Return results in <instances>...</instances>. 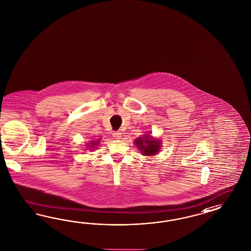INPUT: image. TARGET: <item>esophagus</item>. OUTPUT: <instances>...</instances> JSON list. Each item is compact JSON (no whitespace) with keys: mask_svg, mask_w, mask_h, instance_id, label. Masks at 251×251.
<instances>
[{"mask_svg":"<svg viewBox=\"0 0 251 251\" xmlns=\"http://www.w3.org/2000/svg\"><path fill=\"white\" fill-rule=\"evenodd\" d=\"M113 136H114V138H115V139H121V137H122V133H121V132H119V131H117V132H114V133H113Z\"/></svg>","mask_w":251,"mask_h":251,"instance_id":"34e87169","label":"esophagus"}]
</instances>
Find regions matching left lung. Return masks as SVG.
Listing matches in <instances>:
<instances>
[{"label":"left lung","instance_id":"8db88e82","mask_svg":"<svg viewBox=\"0 0 251 251\" xmlns=\"http://www.w3.org/2000/svg\"><path fill=\"white\" fill-rule=\"evenodd\" d=\"M137 149L140 151L144 156H153L159 152L161 148V143L159 139H155L153 136L144 135L139 136L135 140Z\"/></svg>","mask_w":251,"mask_h":251}]
</instances>
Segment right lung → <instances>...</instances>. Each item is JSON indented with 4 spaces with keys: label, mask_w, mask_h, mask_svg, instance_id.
<instances>
[{
    "label": "right lung",
    "mask_w": 251,
    "mask_h": 251,
    "mask_svg": "<svg viewBox=\"0 0 251 251\" xmlns=\"http://www.w3.org/2000/svg\"><path fill=\"white\" fill-rule=\"evenodd\" d=\"M100 139H97V140H92V141H90V144L87 146L88 148H90V149H93V148H95L96 146H97V144H99V141ZM90 151H93V150H90Z\"/></svg>",
    "instance_id": "obj_1"
}]
</instances>
